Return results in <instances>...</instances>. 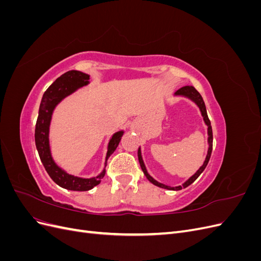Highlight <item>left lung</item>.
Here are the masks:
<instances>
[{
	"label": "left lung",
	"mask_w": 261,
	"mask_h": 261,
	"mask_svg": "<svg viewBox=\"0 0 261 261\" xmlns=\"http://www.w3.org/2000/svg\"><path fill=\"white\" fill-rule=\"evenodd\" d=\"M175 94H176V96H184V97L189 98L191 100H193L197 106L199 107L201 115L203 116V121H204V123H206V125L208 126V143H209V149H208V153H207V156H206V160H204L203 164L199 168V170L197 171L191 178H188V179L185 181V183L183 184V186H176V187H170V186H167V185H164V184H161V183H159V181H156L155 179H153L151 176H150V175L148 174L147 170H146V167H145L144 161H143V158H141L140 148L138 149V160H139V163H140L141 170H143V172H144V174L146 175V177H147L150 181H151V183H152L153 185L159 186V187H161V188L170 189V191H179V189H181L183 187L185 188V187L189 186V185H191V184L193 183L194 180H196V178L201 174L202 171H203L204 169H206L207 164H208V162H209V159H210L211 151H212V128H211V123H210V120H209V117H208L206 106H204V102H203V100H202L201 94H200L198 91H197L193 86L181 87V88H179V89L175 92Z\"/></svg>",
	"instance_id": "left-lung-1"
}]
</instances>
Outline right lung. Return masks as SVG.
Segmentation results:
<instances>
[{"instance_id":"obj_1","label":"right lung","mask_w":261,"mask_h":261,"mask_svg":"<svg viewBox=\"0 0 261 261\" xmlns=\"http://www.w3.org/2000/svg\"><path fill=\"white\" fill-rule=\"evenodd\" d=\"M88 80L89 75L82 73L80 70H68L65 74L60 76L43 93L36 123L35 141L39 156H40V160L43 164V167L55 183L63 188L69 189V191H89V189L100 184L101 178L106 174V170H103L101 172V174H99L97 177L91 178H82L70 175L55 164L50 151L49 126L54 108L57 107L60 101L67 97L68 94L73 93L78 88H81V87L88 84ZM123 133V130L117 132L112 136V138L110 139L106 162L109 159V156L114 152V150L116 149L118 144H120Z\"/></svg>"}]
</instances>
